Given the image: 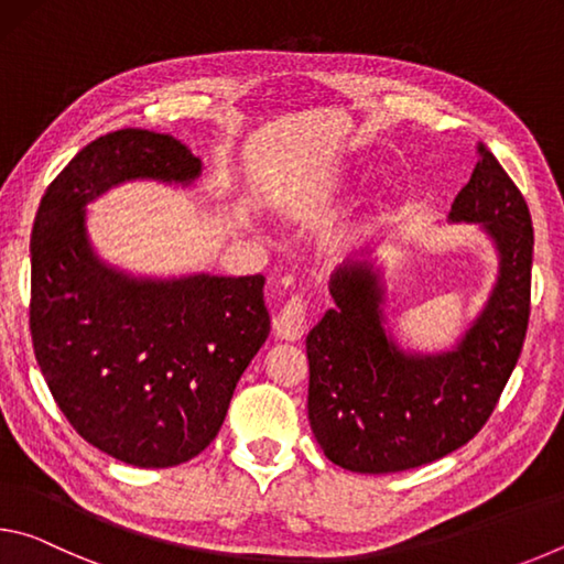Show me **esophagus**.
I'll return each mask as SVG.
<instances>
[{
	"label": "esophagus",
	"mask_w": 564,
	"mask_h": 564,
	"mask_svg": "<svg viewBox=\"0 0 564 564\" xmlns=\"http://www.w3.org/2000/svg\"><path fill=\"white\" fill-rule=\"evenodd\" d=\"M305 318H308V301L303 295H293L273 318L275 336L283 340H301L305 333Z\"/></svg>",
	"instance_id": "obj_1"
}]
</instances>
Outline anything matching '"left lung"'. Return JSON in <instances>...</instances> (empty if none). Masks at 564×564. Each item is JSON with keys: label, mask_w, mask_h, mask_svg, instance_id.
<instances>
[{"label": "left lung", "mask_w": 564, "mask_h": 564, "mask_svg": "<svg viewBox=\"0 0 564 564\" xmlns=\"http://www.w3.org/2000/svg\"><path fill=\"white\" fill-rule=\"evenodd\" d=\"M451 208L482 224L500 253L498 283L453 350L417 356L386 333L383 283L356 256L330 273L336 308L305 338L308 420L321 451L350 473H400L441 460L488 423L530 321L532 218L488 147Z\"/></svg>", "instance_id": "left-lung-1"}]
</instances>
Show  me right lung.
Listing matches in <instances>:
<instances>
[{
  "mask_svg": "<svg viewBox=\"0 0 564 564\" xmlns=\"http://www.w3.org/2000/svg\"><path fill=\"white\" fill-rule=\"evenodd\" d=\"M198 174L202 159L169 133H104L52 181L32 228L42 376L84 441L137 467L186 463L221 431L238 378L269 338L265 279H133L94 253L84 206L121 181Z\"/></svg>",
  "mask_w": 564,
  "mask_h": 564,
  "instance_id": "add662e5",
  "label": "right lung"
}]
</instances>
